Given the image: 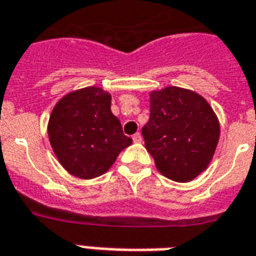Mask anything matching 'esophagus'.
I'll use <instances>...</instances> for the list:
<instances>
[{
  "label": "esophagus",
  "mask_w": 256,
  "mask_h": 256,
  "mask_svg": "<svg viewBox=\"0 0 256 256\" xmlns=\"http://www.w3.org/2000/svg\"><path fill=\"white\" fill-rule=\"evenodd\" d=\"M132 139H134V142H135V143H140L143 138H142V135H140L139 132H138V134H135V135L132 136Z\"/></svg>",
  "instance_id": "34e87169"
}]
</instances>
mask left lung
Here are the masks:
<instances>
[{
	"label": "left lung",
	"mask_w": 256,
	"mask_h": 256,
	"mask_svg": "<svg viewBox=\"0 0 256 256\" xmlns=\"http://www.w3.org/2000/svg\"><path fill=\"white\" fill-rule=\"evenodd\" d=\"M150 112L142 134L160 174L190 182L205 172L220 138V122L208 101L192 90L167 86L150 93Z\"/></svg>",
	"instance_id": "obj_1"
}]
</instances>
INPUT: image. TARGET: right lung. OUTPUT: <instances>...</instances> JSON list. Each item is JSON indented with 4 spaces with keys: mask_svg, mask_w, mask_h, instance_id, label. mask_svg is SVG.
<instances>
[{
    "mask_svg": "<svg viewBox=\"0 0 256 256\" xmlns=\"http://www.w3.org/2000/svg\"><path fill=\"white\" fill-rule=\"evenodd\" d=\"M112 96L97 86L67 93L54 106L48 139L63 168L80 180L102 176L132 144L110 110Z\"/></svg>",
    "mask_w": 256,
    "mask_h": 256,
    "instance_id": "1",
    "label": "right lung"
}]
</instances>
